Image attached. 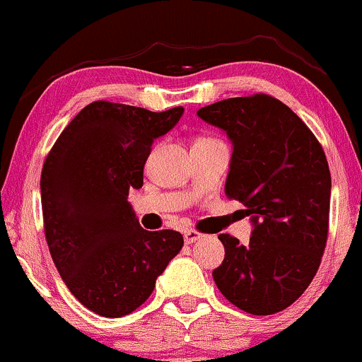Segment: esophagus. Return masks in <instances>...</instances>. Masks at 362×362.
I'll return each mask as SVG.
<instances>
[{"label":"esophagus","mask_w":362,"mask_h":362,"mask_svg":"<svg viewBox=\"0 0 362 362\" xmlns=\"http://www.w3.org/2000/svg\"><path fill=\"white\" fill-rule=\"evenodd\" d=\"M201 237H202L201 233L196 232V230H192V228L184 230V240H185V244H194V242L199 240Z\"/></svg>","instance_id":"esophagus-1"}]
</instances>
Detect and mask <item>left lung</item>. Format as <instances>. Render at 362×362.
Returning a JSON list of instances; mask_svg holds the SVG:
<instances>
[{"label":"left lung","instance_id":"1","mask_svg":"<svg viewBox=\"0 0 362 362\" xmlns=\"http://www.w3.org/2000/svg\"><path fill=\"white\" fill-rule=\"evenodd\" d=\"M232 142L225 194L251 218L249 244L221 233L225 259L213 272L233 305L256 316L296 303L315 278L328 237L332 177L325 151L278 99L230 98L197 111Z\"/></svg>","mask_w":362,"mask_h":362}]
</instances>
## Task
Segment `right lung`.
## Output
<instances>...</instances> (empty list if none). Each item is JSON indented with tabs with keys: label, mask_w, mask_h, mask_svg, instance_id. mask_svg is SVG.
I'll return each mask as SVG.
<instances>
[{
	"label": "right lung",
	"mask_w": 362,
	"mask_h": 362,
	"mask_svg": "<svg viewBox=\"0 0 362 362\" xmlns=\"http://www.w3.org/2000/svg\"><path fill=\"white\" fill-rule=\"evenodd\" d=\"M184 108L154 113L94 101L59 134L41 173L47 247L69 291L105 317L136 311L156 278L180 252L175 230L148 232L129 199L158 137L177 125Z\"/></svg>",
	"instance_id": "right-lung-1"
}]
</instances>
